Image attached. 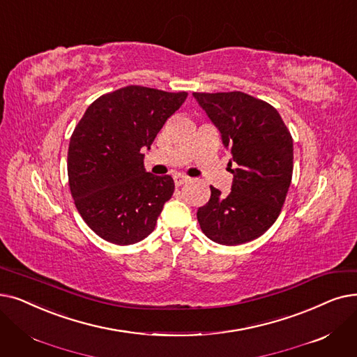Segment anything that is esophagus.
Segmentation results:
<instances>
[{"label":"esophagus","instance_id":"1","mask_svg":"<svg viewBox=\"0 0 357 357\" xmlns=\"http://www.w3.org/2000/svg\"><path fill=\"white\" fill-rule=\"evenodd\" d=\"M188 176H183V175H179V174H176V175H174V181H175V185L176 187H181L182 183H185V182H188Z\"/></svg>","mask_w":357,"mask_h":357}]
</instances>
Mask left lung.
<instances>
[{
  "instance_id": "1",
  "label": "left lung",
  "mask_w": 357,
  "mask_h": 357,
  "mask_svg": "<svg viewBox=\"0 0 357 357\" xmlns=\"http://www.w3.org/2000/svg\"><path fill=\"white\" fill-rule=\"evenodd\" d=\"M219 130L230 153L234 182L227 195L210 187L197 219L203 234L220 245H241L261 236L277 220L293 172V140L267 102L242 91L192 93Z\"/></svg>"
}]
</instances>
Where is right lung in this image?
<instances>
[{"instance_id": "right-lung-1", "label": "right lung", "mask_w": 357, "mask_h": 357, "mask_svg": "<svg viewBox=\"0 0 357 357\" xmlns=\"http://www.w3.org/2000/svg\"><path fill=\"white\" fill-rule=\"evenodd\" d=\"M127 86L93 102L68 147L70 190L83 220L102 239L132 245L147 238L175 190L172 176L144 169L142 149L154 138L187 99Z\"/></svg>"}]
</instances>
